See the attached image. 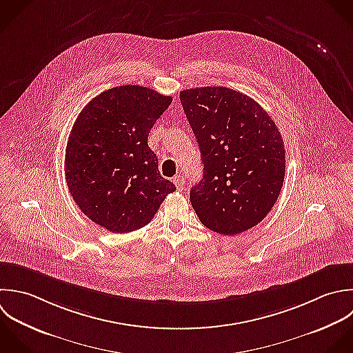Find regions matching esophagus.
<instances>
[{
	"mask_svg": "<svg viewBox=\"0 0 353 353\" xmlns=\"http://www.w3.org/2000/svg\"><path fill=\"white\" fill-rule=\"evenodd\" d=\"M173 183L176 184L177 190H179V191H181V190H183V187H184V177H183V176H180V174H177V176H174V177H173Z\"/></svg>",
	"mask_w": 353,
	"mask_h": 353,
	"instance_id": "esophagus-1",
	"label": "esophagus"
}]
</instances>
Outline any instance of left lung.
Returning <instances> with one entry per match:
<instances>
[{"label": "left lung", "mask_w": 353, "mask_h": 353, "mask_svg": "<svg viewBox=\"0 0 353 353\" xmlns=\"http://www.w3.org/2000/svg\"><path fill=\"white\" fill-rule=\"evenodd\" d=\"M180 100L203 163V177L190 191L201 223L223 235L257 225L285 180V145L275 122L252 97L225 86L185 89Z\"/></svg>", "instance_id": "1"}]
</instances>
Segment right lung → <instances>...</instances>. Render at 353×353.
Here are the masks:
<instances>
[{"label":"right lung","mask_w":353,"mask_h":353,"mask_svg":"<svg viewBox=\"0 0 353 353\" xmlns=\"http://www.w3.org/2000/svg\"><path fill=\"white\" fill-rule=\"evenodd\" d=\"M172 97L139 85L101 92L79 112L65 147V181L81 212L110 232L147 225L176 191L158 170L148 133Z\"/></svg>","instance_id":"right-lung-1"}]
</instances>
